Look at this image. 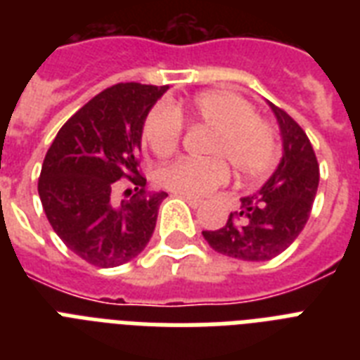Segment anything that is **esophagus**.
<instances>
[{"mask_svg":"<svg viewBox=\"0 0 360 360\" xmlns=\"http://www.w3.org/2000/svg\"><path fill=\"white\" fill-rule=\"evenodd\" d=\"M179 198L186 200V202H188V205H191V207H194V209L202 205V200H196V198H188V196H179Z\"/></svg>","mask_w":360,"mask_h":360,"instance_id":"esophagus-1","label":"esophagus"}]
</instances>
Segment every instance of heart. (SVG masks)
<instances>
[{"label":"heart","instance_id":"1","mask_svg":"<svg viewBox=\"0 0 360 360\" xmlns=\"http://www.w3.org/2000/svg\"><path fill=\"white\" fill-rule=\"evenodd\" d=\"M183 123L211 130L203 146L209 158H179L158 172V183L174 194L205 196L230 179L229 165L236 169L237 179H259L278 160L273 123L233 91L209 89L169 108L155 106L141 123V140L158 158L169 157L181 143Z\"/></svg>","mask_w":360,"mask_h":360}]
</instances>
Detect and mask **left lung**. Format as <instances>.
Segmentation results:
<instances>
[{
  "label": "left lung",
  "mask_w": 360,
  "mask_h": 360,
  "mask_svg": "<svg viewBox=\"0 0 360 360\" xmlns=\"http://www.w3.org/2000/svg\"><path fill=\"white\" fill-rule=\"evenodd\" d=\"M284 140V157L256 194L240 198V211L220 230L203 231L213 250L245 262H267L299 237L312 213L319 164L307 132L288 112L271 103Z\"/></svg>",
  "instance_id": "8db88e82"
}]
</instances>
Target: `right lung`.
Here are the masks:
<instances>
[{"instance_id":"1","label":"right lung","mask_w":360,"mask_h":360,"mask_svg":"<svg viewBox=\"0 0 360 360\" xmlns=\"http://www.w3.org/2000/svg\"><path fill=\"white\" fill-rule=\"evenodd\" d=\"M168 86L121 82L84 104L59 129L42 162L39 196L59 239L95 267H117L147 246L168 194L146 188L141 123ZM135 185L115 204V183Z\"/></svg>"}]
</instances>
